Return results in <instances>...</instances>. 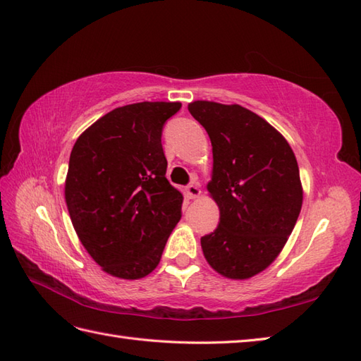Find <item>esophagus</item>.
Segmentation results:
<instances>
[{
	"mask_svg": "<svg viewBox=\"0 0 361 361\" xmlns=\"http://www.w3.org/2000/svg\"><path fill=\"white\" fill-rule=\"evenodd\" d=\"M201 188H199L197 183H191V185L187 187V196L188 199H197L199 196H201Z\"/></svg>",
	"mask_w": 361,
	"mask_h": 361,
	"instance_id": "34e87169",
	"label": "esophagus"
}]
</instances>
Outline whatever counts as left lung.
I'll return each mask as SVG.
<instances>
[{"mask_svg":"<svg viewBox=\"0 0 361 361\" xmlns=\"http://www.w3.org/2000/svg\"><path fill=\"white\" fill-rule=\"evenodd\" d=\"M188 111L212 140L208 195L221 221L201 238L207 262L228 279H248L281 253L298 219L302 185L289 142L241 105L196 100Z\"/></svg>","mask_w":361,"mask_h":361,"instance_id":"left-lung-1","label":"left lung"}]
</instances>
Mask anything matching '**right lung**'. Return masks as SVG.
<instances>
[{"label":"right lung","instance_id":"add662e5","mask_svg":"<svg viewBox=\"0 0 361 361\" xmlns=\"http://www.w3.org/2000/svg\"><path fill=\"white\" fill-rule=\"evenodd\" d=\"M180 102H140L109 111L71 151L65 199L72 226L103 271L149 275L176 224L183 196L168 179L162 126Z\"/></svg>","mask_w":361,"mask_h":361}]
</instances>
